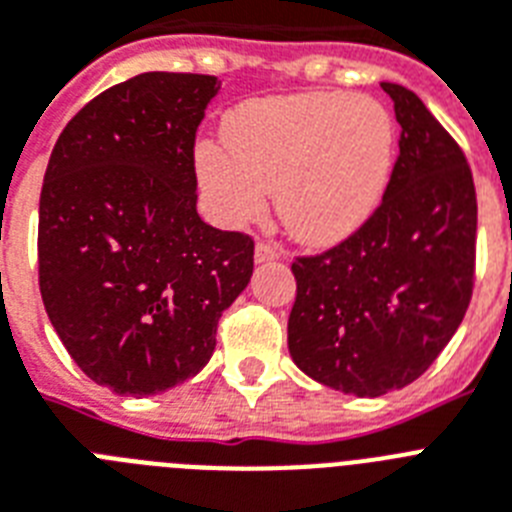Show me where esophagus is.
<instances>
[{
    "mask_svg": "<svg viewBox=\"0 0 512 512\" xmlns=\"http://www.w3.org/2000/svg\"><path fill=\"white\" fill-rule=\"evenodd\" d=\"M253 256H256V261H259V264H264V261L280 259V248L272 246V243H264V240H259V243H256V251H253Z\"/></svg>",
    "mask_w": 512,
    "mask_h": 512,
    "instance_id": "obj_1",
    "label": "esophagus"
}]
</instances>
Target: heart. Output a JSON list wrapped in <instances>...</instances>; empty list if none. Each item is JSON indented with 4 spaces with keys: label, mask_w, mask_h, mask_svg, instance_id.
I'll return each instance as SVG.
<instances>
[{
    "label": "heart",
    "mask_w": 512,
    "mask_h": 512,
    "mask_svg": "<svg viewBox=\"0 0 512 512\" xmlns=\"http://www.w3.org/2000/svg\"><path fill=\"white\" fill-rule=\"evenodd\" d=\"M225 138L227 146L196 151L198 183L219 222L259 219L277 190L285 230L308 246H332L382 204L400 133L371 96L295 94L232 109Z\"/></svg>",
    "instance_id": "b5f03b06"
}]
</instances>
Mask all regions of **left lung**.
Returning a JSON list of instances; mask_svg holds the SVG:
<instances>
[{
	"instance_id": "8db88e82",
	"label": "left lung",
	"mask_w": 512,
	"mask_h": 512,
	"mask_svg": "<svg viewBox=\"0 0 512 512\" xmlns=\"http://www.w3.org/2000/svg\"><path fill=\"white\" fill-rule=\"evenodd\" d=\"M382 88L400 122L387 193L340 246L293 261L298 293L287 319L295 366L356 398L416 382L455 335L474 293L471 167L413 91Z\"/></svg>"
}]
</instances>
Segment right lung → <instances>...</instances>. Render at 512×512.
<instances>
[{"label":"right lung","instance_id":"right-lung-1","mask_svg":"<svg viewBox=\"0 0 512 512\" xmlns=\"http://www.w3.org/2000/svg\"><path fill=\"white\" fill-rule=\"evenodd\" d=\"M219 80L141 73L54 143L38 204V287L80 371L146 398L196 377L253 274V240L196 211L193 146Z\"/></svg>","mask_w":512,"mask_h":512}]
</instances>
